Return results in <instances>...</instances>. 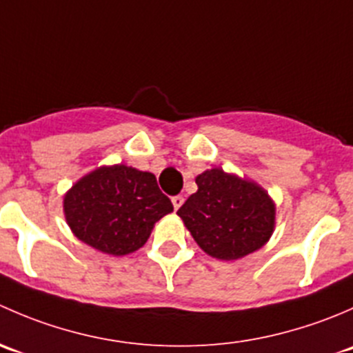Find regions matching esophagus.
Wrapping results in <instances>:
<instances>
[{
    "instance_id": "34e87169",
    "label": "esophagus",
    "mask_w": 353,
    "mask_h": 353,
    "mask_svg": "<svg viewBox=\"0 0 353 353\" xmlns=\"http://www.w3.org/2000/svg\"><path fill=\"white\" fill-rule=\"evenodd\" d=\"M183 203H184V196H181V194H177V196L172 198V205H174V208H176V210H179Z\"/></svg>"
}]
</instances>
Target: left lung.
I'll use <instances>...</instances> for the list:
<instances>
[{
    "label": "left lung",
    "mask_w": 353,
    "mask_h": 353,
    "mask_svg": "<svg viewBox=\"0 0 353 353\" xmlns=\"http://www.w3.org/2000/svg\"><path fill=\"white\" fill-rule=\"evenodd\" d=\"M196 184L177 215L206 254L230 261L266 244L275 227V203L265 190L222 169L205 170Z\"/></svg>",
    "instance_id": "obj_1"
}]
</instances>
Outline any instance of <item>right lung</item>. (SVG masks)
Masks as SVG:
<instances>
[{
	"label": "right lung",
	"instance_id": "1",
	"mask_svg": "<svg viewBox=\"0 0 353 353\" xmlns=\"http://www.w3.org/2000/svg\"><path fill=\"white\" fill-rule=\"evenodd\" d=\"M172 210L154 174L126 165L94 170L65 196L66 222L74 236L112 256L140 249L154 223Z\"/></svg>",
	"mask_w": 353,
	"mask_h": 353
}]
</instances>
